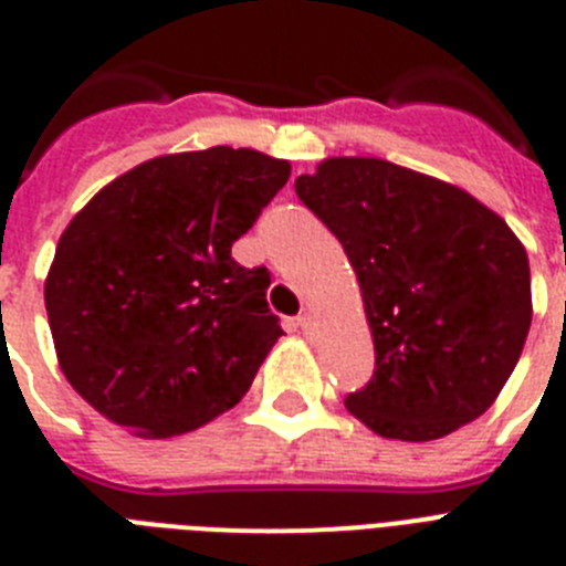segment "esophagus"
<instances>
[{"label": "esophagus", "mask_w": 566, "mask_h": 566, "mask_svg": "<svg viewBox=\"0 0 566 566\" xmlns=\"http://www.w3.org/2000/svg\"><path fill=\"white\" fill-rule=\"evenodd\" d=\"M294 326H297L300 332H303V334H312V332H314V326H317V323H314L312 312H303V314H300L297 319H294Z\"/></svg>", "instance_id": "34e87169"}]
</instances>
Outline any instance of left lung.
I'll use <instances>...</instances> for the list:
<instances>
[{
	"instance_id": "1",
	"label": "left lung",
	"mask_w": 566,
	"mask_h": 566,
	"mask_svg": "<svg viewBox=\"0 0 566 566\" xmlns=\"http://www.w3.org/2000/svg\"><path fill=\"white\" fill-rule=\"evenodd\" d=\"M294 192L343 243L374 337V377L345 408L402 442L482 417L533 319L513 229L464 189L382 158H326Z\"/></svg>"
}]
</instances>
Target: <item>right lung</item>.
Listing matches in <instances>:
<instances>
[{
	"label": "right lung",
	"instance_id": "1",
	"mask_svg": "<svg viewBox=\"0 0 566 566\" xmlns=\"http://www.w3.org/2000/svg\"><path fill=\"white\" fill-rule=\"evenodd\" d=\"M289 175L258 149L161 155L70 221L44 306L64 377L102 417L167 439L243 399L283 328L269 272L240 266L232 243Z\"/></svg>",
	"mask_w": 566,
	"mask_h": 566
}]
</instances>
